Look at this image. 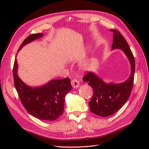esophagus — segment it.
Masks as SVG:
<instances>
[{"label": "esophagus", "instance_id": "34e87169", "mask_svg": "<svg viewBox=\"0 0 149 149\" xmlns=\"http://www.w3.org/2000/svg\"><path fill=\"white\" fill-rule=\"evenodd\" d=\"M71 84H72V86L74 88H77L80 85V83L79 81H78L76 79H74L71 81Z\"/></svg>", "mask_w": 149, "mask_h": 149}]
</instances>
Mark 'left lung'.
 Instances as JSON below:
<instances>
[{
  "instance_id": "8db88e82",
  "label": "left lung",
  "mask_w": 149,
  "mask_h": 149,
  "mask_svg": "<svg viewBox=\"0 0 149 149\" xmlns=\"http://www.w3.org/2000/svg\"><path fill=\"white\" fill-rule=\"evenodd\" d=\"M113 33L112 49L122 50L128 58L131 73L128 79L121 83H106L93 72H89L83 78L93 89V96L89 103L91 111L97 115L107 117L118 111L126 103L134 85L135 61L126 39L118 31L111 29Z\"/></svg>"
}]
</instances>
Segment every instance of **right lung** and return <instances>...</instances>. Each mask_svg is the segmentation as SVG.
Returning a JSON list of instances; mask_svg holds the SVG:
<instances>
[{
  "instance_id": "obj_1",
  "label": "right lung",
  "mask_w": 149,
  "mask_h": 149,
  "mask_svg": "<svg viewBox=\"0 0 149 149\" xmlns=\"http://www.w3.org/2000/svg\"><path fill=\"white\" fill-rule=\"evenodd\" d=\"M43 36V34L40 33L29 36L22 42L17 52L28 43ZM17 69L15 58L13 72L14 86L27 112L41 120L54 121L58 118L64 111L65 96L72 89L69 78L52 80L40 86L31 87L22 81L18 76Z\"/></svg>"
}]
</instances>
